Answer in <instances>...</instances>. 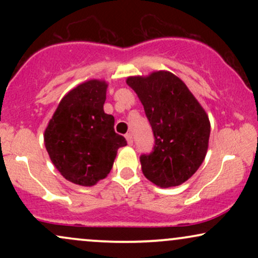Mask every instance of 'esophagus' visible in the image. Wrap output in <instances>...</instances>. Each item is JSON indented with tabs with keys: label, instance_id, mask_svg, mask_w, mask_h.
<instances>
[{
	"label": "esophagus",
	"instance_id": "obj_1",
	"mask_svg": "<svg viewBox=\"0 0 258 258\" xmlns=\"http://www.w3.org/2000/svg\"><path fill=\"white\" fill-rule=\"evenodd\" d=\"M125 137H126L127 143H128L130 146H132V144H133V138H132V135H131V133H126Z\"/></svg>",
	"mask_w": 258,
	"mask_h": 258
}]
</instances>
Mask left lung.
Returning a JSON list of instances; mask_svg holds the SVG:
<instances>
[{
  "label": "left lung",
  "mask_w": 258,
  "mask_h": 258,
  "mask_svg": "<svg viewBox=\"0 0 258 258\" xmlns=\"http://www.w3.org/2000/svg\"><path fill=\"white\" fill-rule=\"evenodd\" d=\"M127 85L138 94L152 126L154 148L141 155L142 171L161 188L184 183L205 159L210 121L184 82L168 72L133 76Z\"/></svg>",
  "instance_id": "left-lung-1"
}]
</instances>
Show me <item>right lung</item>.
<instances>
[{
    "label": "right lung",
    "instance_id": "1",
    "mask_svg": "<svg viewBox=\"0 0 258 258\" xmlns=\"http://www.w3.org/2000/svg\"><path fill=\"white\" fill-rule=\"evenodd\" d=\"M104 81L90 80L59 103L44 131V146L65 179L91 186L110 172L117 149L127 144L114 131V116L103 110Z\"/></svg>",
    "mask_w": 258,
    "mask_h": 258
}]
</instances>
